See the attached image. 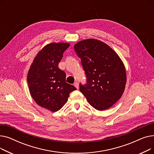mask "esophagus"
<instances>
[{
	"label": "esophagus",
	"mask_w": 154,
	"mask_h": 154,
	"mask_svg": "<svg viewBox=\"0 0 154 154\" xmlns=\"http://www.w3.org/2000/svg\"><path fill=\"white\" fill-rule=\"evenodd\" d=\"M74 85L77 88V89H79V84H78L77 82H74Z\"/></svg>",
	"instance_id": "1"
}]
</instances>
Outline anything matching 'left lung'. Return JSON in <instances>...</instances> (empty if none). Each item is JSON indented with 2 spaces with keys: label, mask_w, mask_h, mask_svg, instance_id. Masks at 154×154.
<instances>
[{
  "label": "left lung",
  "mask_w": 154,
  "mask_h": 154,
  "mask_svg": "<svg viewBox=\"0 0 154 154\" xmlns=\"http://www.w3.org/2000/svg\"><path fill=\"white\" fill-rule=\"evenodd\" d=\"M74 49L87 77L80 91L94 109H109L122 97L126 85L124 64L118 54L106 43L88 38L79 42Z\"/></svg>",
  "instance_id": "left-lung-1"
}]
</instances>
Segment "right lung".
Instances as JSON below:
<instances>
[{
    "label": "right lung",
    "instance_id": "obj_1",
    "mask_svg": "<svg viewBox=\"0 0 154 154\" xmlns=\"http://www.w3.org/2000/svg\"><path fill=\"white\" fill-rule=\"evenodd\" d=\"M69 43H51L35 56L27 74L30 94L39 106L52 112L60 110L69 94L77 88L66 82V74L59 68Z\"/></svg>",
    "mask_w": 154,
    "mask_h": 154
}]
</instances>
